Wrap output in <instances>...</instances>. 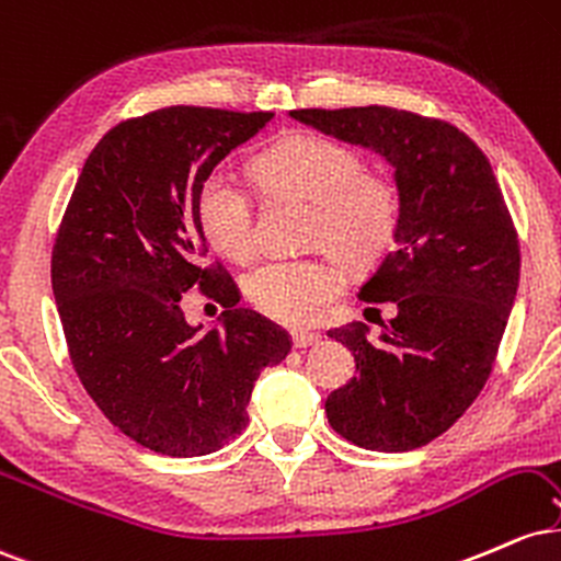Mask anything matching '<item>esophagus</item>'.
<instances>
[{
  "label": "esophagus",
  "mask_w": 561,
  "mask_h": 561,
  "mask_svg": "<svg viewBox=\"0 0 561 561\" xmlns=\"http://www.w3.org/2000/svg\"><path fill=\"white\" fill-rule=\"evenodd\" d=\"M320 335L318 333H294V346L296 348H309V346H318L320 344Z\"/></svg>",
  "instance_id": "esophagus-1"
}]
</instances>
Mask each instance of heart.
Returning a JSON list of instances; mask_svg holds the SVG:
<instances>
[{
    "label": "heart",
    "instance_id": "heart-1",
    "mask_svg": "<svg viewBox=\"0 0 561 561\" xmlns=\"http://www.w3.org/2000/svg\"><path fill=\"white\" fill-rule=\"evenodd\" d=\"M254 175L270 191H291L312 199L307 239L328 247L352 270H370L391 252L401 222V196L388 175L365 170L346 144L296 134L262 151ZM204 239L228 260L254 252L252 196L230 170H213L196 194ZM247 299L283 325L305 328L344 291V275L333 256L265 260L243 280Z\"/></svg>",
    "mask_w": 561,
    "mask_h": 561
}]
</instances>
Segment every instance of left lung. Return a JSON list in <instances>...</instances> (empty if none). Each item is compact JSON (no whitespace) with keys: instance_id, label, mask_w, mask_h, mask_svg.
<instances>
[{"instance_id":"obj_1","label":"left lung","mask_w":561,"mask_h":561,"mask_svg":"<svg viewBox=\"0 0 561 561\" xmlns=\"http://www.w3.org/2000/svg\"><path fill=\"white\" fill-rule=\"evenodd\" d=\"M294 121L375 149L393 168L401 222L393 249L359 288L393 318L335 328L357 378L325 401L339 436L370 451H412L478 399L519 283L515 222L489 157L451 123L393 107L291 110Z\"/></svg>"}]
</instances>
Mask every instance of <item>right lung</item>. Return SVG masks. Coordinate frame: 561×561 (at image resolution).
<instances>
[{"instance_id":"right-lung-1","label":"right lung","mask_w":561,"mask_h":561,"mask_svg":"<svg viewBox=\"0 0 561 561\" xmlns=\"http://www.w3.org/2000/svg\"><path fill=\"white\" fill-rule=\"evenodd\" d=\"M270 121L178 104L115 125L85 160L51 249V291L85 393L164 457H204L239 436L260 373L291 352L280 325L239 307L196 217L204 178ZM194 285L227 307L220 329L182 318L180 294Z\"/></svg>"}]
</instances>
